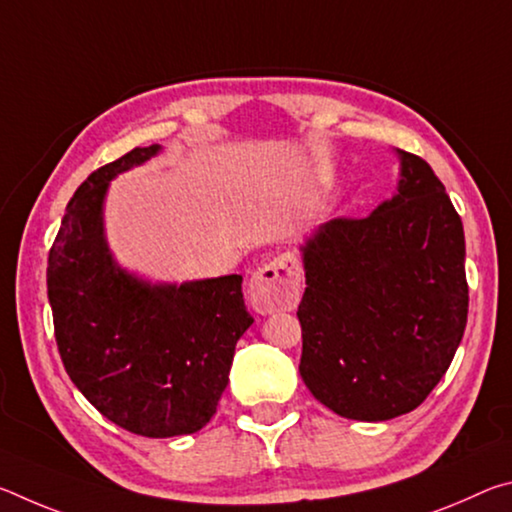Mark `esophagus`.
Returning a JSON list of instances; mask_svg holds the SVG:
<instances>
[{"instance_id": "esophagus-1", "label": "esophagus", "mask_w": 512, "mask_h": 512, "mask_svg": "<svg viewBox=\"0 0 512 512\" xmlns=\"http://www.w3.org/2000/svg\"><path fill=\"white\" fill-rule=\"evenodd\" d=\"M248 296L259 314L296 309L300 298V262L293 253L277 255L250 277Z\"/></svg>"}]
</instances>
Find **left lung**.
<instances>
[{
  "label": "left lung",
  "mask_w": 512,
  "mask_h": 512,
  "mask_svg": "<svg viewBox=\"0 0 512 512\" xmlns=\"http://www.w3.org/2000/svg\"><path fill=\"white\" fill-rule=\"evenodd\" d=\"M397 194L366 219H332L300 246V375L350 420L404 415L452 363L467 323L465 235L445 185L397 149Z\"/></svg>",
  "instance_id": "left-lung-1"
}]
</instances>
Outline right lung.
Returning <instances> with one entry per match:
<instances>
[{
	"label": "right lung",
	"mask_w": 512,
	"mask_h": 512,
	"mask_svg": "<svg viewBox=\"0 0 512 512\" xmlns=\"http://www.w3.org/2000/svg\"><path fill=\"white\" fill-rule=\"evenodd\" d=\"M162 151L137 146L76 189L49 250L47 296L60 359L94 409L146 438L203 429L253 325L241 275L149 282L117 264L103 205L110 180Z\"/></svg>",
	"instance_id": "add662e5"
}]
</instances>
